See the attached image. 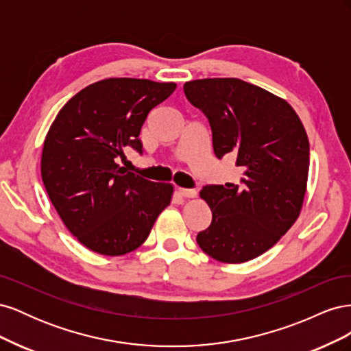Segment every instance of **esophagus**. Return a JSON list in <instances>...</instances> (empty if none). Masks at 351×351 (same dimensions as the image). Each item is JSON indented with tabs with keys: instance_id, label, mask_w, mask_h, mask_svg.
Listing matches in <instances>:
<instances>
[{
	"instance_id": "1",
	"label": "esophagus",
	"mask_w": 351,
	"mask_h": 351,
	"mask_svg": "<svg viewBox=\"0 0 351 351\" xmlns=\"http://www.w3.org/2000/svg\"><path fill=\"white\" fill-rule=\"evenodd\" d=\"M178 195L183 196V197H195L196 190H193V189H178Z\"/></svg>"
}]
</instances>
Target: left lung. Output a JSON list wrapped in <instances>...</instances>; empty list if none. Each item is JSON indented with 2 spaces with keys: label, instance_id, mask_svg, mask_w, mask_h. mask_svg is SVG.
<instances>
[{
  "label": "left lung",
  "instance_id": "8db88e82",
  "mask_svg": "<svg viewBox=\"0 0 351 351\" xmlns=\"http://www.w3.org/2000/svg\"><path fill=\"white\" fill-rule=\"evenodd\" d=\"M187 101L209 121L217 158L236 156L240 184L205 186L210 226L196 241L210 258L247 262L277 243L300 214L309 174V141L289 102L240 79L184 83Z\"/></svg>",
  "mask_w": 351,
  "mask_h": 351
}]
</instances>
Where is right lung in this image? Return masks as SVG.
I'll return each mask as SVG.
<instances>
[{"mask_svg":"<svg viewBox=\"0 0 351 351\" xmlns=\"http://www.w3.org/2000/svg\"><path fill=\"white\" fill-rule=\"evenodd\" d=\"M176 83L105 79L60 110L45 137L40 174L60 218L83 246L105 256L133 252L169 205L173 186L117 164L127 146L142 154L141 129Z\"/></svg>","mask_w":351,"mask_h":351,"instance_id":"1","label":"right lung"}]
</instances>
